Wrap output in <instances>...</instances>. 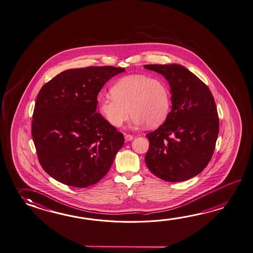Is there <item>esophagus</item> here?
<instances>
[{"label":"esophagus","instance_id":"1","mask_svg":"<svg viewBox=\"0 0 253 253\" xmlns=\"http://www.w3.org/2000/svg\"><path fill=\"white\" fill-rule=\"evenodd\" d=\"M133 136L130 134H125V140L126 141H129V140H131V139H133Z\"/></svg>","mask_w":253,"mask_h":253}]
</instances>
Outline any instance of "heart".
I'll return each instance as SVG.
<instances>
[{"instance_id":"obj_1","label":"heart","mask_w":253,"mask_h":253,"mask_svg":"<svg viewBox=\"0 0 253 253\" xmlns=\"http://www.w3.org/2000/svg\"><path fill=\"white\" fill-rule=\"evenodd\" d=\"M113 95L98 100L101 114L114 127H121L129 119V111L136 125L157 127L170 112V91L160 78L134 75L120 79L111 89Z\"/></svg>"}]
</instances>
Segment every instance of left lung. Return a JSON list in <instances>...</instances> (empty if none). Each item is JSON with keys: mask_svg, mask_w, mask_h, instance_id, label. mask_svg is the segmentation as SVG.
<instances>
[{"mask_svg": "<svg viewBox=\"0 0 253 253\" xmlns=\"http://www.w3.org/2000/svg\"><path fill=\"white\" fill-rule=\"evenodd\" d=\"M144 67L164 76L172 94L165 123L146 135L150 140L146 165L163 180H187L205 169L214 152L219 133L214 99L207 84L183 66Z\"/></svg>", "mask_w": 253, "mask_h": 253, "instance_id": "obj_1", "label": "left lung"}]
</instances>
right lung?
<instances>
[{
	"instance_id": "obj_1",
	"label": "right lung",
	"mask_w": 253,
	"mask_h": 253,
	"mask_svg": "<svg viewBox=\"0 0 253 253\" xmlns=\"http://www.w3.org/2000/svg\"><path fill=\"white\" fill-rule=\"evenodd\" d=\"M124 71L111 66L68 69L42 86L31 134L42 169L56 180L84 188L107 174L124 137L96 113L97 95Z\"/></svg>"
}]
</instances>
